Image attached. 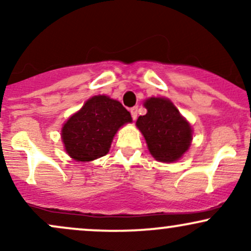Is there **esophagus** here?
I'll return each instance as SVG.
<instances>
[{
	"label": "esophagus",
	"instance_id": "esophagus-1",
	"mask_svg": "<svg viewBox=\"0 0 251 251\" xmlns=\"http://www.w3.org/2000/svg\"><path fill=\"white\" fill-rule=\"evenodd\" d=\"M131 116H132V119L135 120L138 117V107H132L131 108Z\"/></svg>",
	"mask_w": 251,
	"mask_h": 251
}]
</instances>
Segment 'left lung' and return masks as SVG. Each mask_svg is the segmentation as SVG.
<instances>
[{
    "mask_svg": "<svg viewBox=\"0 0 251 251\" xmlns=\"http://www.w3.org/2000/svg\"><path fill=\"white\" fill-rule=\"evenodd\" d=\"M145 116L138 118L137 127L145 138L150 153L163 163H174L188 151L192 127L166 98H149Z\"/></svg>",
    "mask_w": 251,
    "mask_h": 251,
    "instance_id": "8db88e82",
    "label": "left lung"
}]
</instances>
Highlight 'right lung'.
<instances>
[{
	"mask_svg": "<svg viewBox=\"0 0 251 251\" xmlns=\"http://www.w3.org/2000/svg\"><path fill=\"white\" fill-rule=\"evenodd\" d=\"M129 112L107 96L92 97L63 124L65 150L76 162H92L108 153L117 131L131 123Z\"/></svg>",
	"mask_w": 251,
	"mask_h": 251,
	"instance_id": "add662e5",
	"label": "right lung"
}]
</instances>
